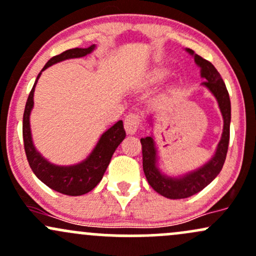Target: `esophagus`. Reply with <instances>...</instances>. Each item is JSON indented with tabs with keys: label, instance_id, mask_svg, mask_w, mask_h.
Masks as SVG:
<instances>
[{
	"label": "esophagus",
	"instance_id": "obj_1",
	"mask_svg": "<svg viewBox=\"0 0 256 256\" xmlns=\"http://www.w3.org/2000/svg\"><path fill=\"white\" fill-rule=\"evenodd\" d=\"M124 126H125V130L128 134H136L137 128H138L140 126V116L134 113H130L125 118Z\"/></svg>",
	"mask_w": 256,
	"mask_h": 256
}]
</instances>
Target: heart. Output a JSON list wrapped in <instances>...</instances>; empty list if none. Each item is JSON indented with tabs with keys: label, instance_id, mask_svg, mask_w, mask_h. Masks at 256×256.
Returning <instances> with one entry per match:
<instances>
[{
	"label": "heart",
	"instance_id": "b5f03b06",
	"mask_svg": "<svg viewBox=\"0 0 256 256\" xmlns=\"http://www.w3.org/2000/svg\"><path fill=\"white\" fill-rule=\"evenodd\" d=\"M165 75H166V70L164 68H156L150 72V74L147 75V81L150 84H156L162 80Z\"/></svg>",
	"mask_w": 256,
	"mask_h": 256
}]
</instances>
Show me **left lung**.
<instances>
[{
	"instance_id": "obj_1",
	"label": "left lung",
	"mask_w": 256,
	"mask_h": 256,
	"mask_svg": "<svg viewBox=\"0 0 256 256\" xmlns=\"http://www.w3.org/2000/svg\"><path fill=\"white\" fill-rule=\"evenodd\" d=\"M186 50L194 58L196 64L200 68V76L206 80L202 85L206 87L218 100V108H220L224 119V130L220 142L216 147L215 154L210 160H208L206 164L202 165L198 169L180 176H168L159 169L158 150H156L153 134L141 138L143 171H144L146 178L156 192L170 199L188 198V196L200 192L210 182L214 181V178L220 174L224 166L230 142L231 102H230L228 92H227L222 78L210 62L196 54L192 50L186 48ZM150 124L153 125L152 119H150Z\"/></svg>"
}]
</instances>
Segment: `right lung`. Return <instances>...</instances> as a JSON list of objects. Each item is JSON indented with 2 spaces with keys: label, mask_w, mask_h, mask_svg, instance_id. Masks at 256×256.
Listing matches in <instances>:
<instances>
[{
  "label": "right lung",
  "mask_w": 256,
  "mask_h": 256,
  "mask_svg": "<svg viewBox=\"0 0 256 256\" xmlns=\"http://www.w3.org/2000/svg\"><path fill=\"white\" fill-rule=\"evenodd\" d=\"M94 48H96V44H92L87 48H72L50 58L36 78L32 90L28 97L26 104H25L23 116V138L28 162H29L30 168H32L36 178L44 182L46 186L52 188L56 192L62 193V194L82 196L94 190L104 175L115 150L126 136L122 120H119L100 134L97 144L94 146V148L87 156L86 159L78 162V164L66 165V166L52 164L44 156H42V154L34 146L32 128H30V114H32L34 108L35 86L41 76L42 72L50 68L53 64L60 63V62L85 57V56L94 52Z\"/></svg>",
  "instance_id": "add662e5"
}]
</instances>
